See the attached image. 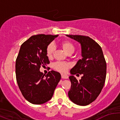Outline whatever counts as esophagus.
<instances>
[{
  "label": "esophagus",
  "instance_id": "obj_1",
  "mask_svg": "<svg viewBox=\"0 0 120 120\" xmlns=\"http://www.w3.org/2000/svg\"><path fill=\"white\" fill-rule=\"evenodd\" d=\"M61 78H62L63 79H67V78H68V75H67L61 74Z\"/></svg>",
  "mask_w": 120,
  "mask_h": 120
}]
</instances>
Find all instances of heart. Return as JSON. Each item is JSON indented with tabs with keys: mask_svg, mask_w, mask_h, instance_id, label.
Returning <instances> with one entry per match:
<instances>
[{
	"mask_svg": "<svg viewBox=\"0 0 120 120\" xmlns=\"http://www.w3.org/2000/svg\"><path fill=\"white\" fill-rule=\"evenodd\" d=\"M60 46L66 54H72L75 51L74 45L71 41L64 40L60 42ZM54 47L52 44H49L46 49V54L49 59L52 58L54 53ZM70 67V64L65 62H57L53 64V68L56 71L61 73L67 72L68 69Z\"/></svg>",
	"mask_w": 120,
	"mask_h": 120,
	"instance_id": "heart-1",
	"label": "heart"
}]
</instances>
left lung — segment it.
Masks as SVG:
<instances>
[{"mask_svg":"<svg viewBox=\"0 0 120 120\" xmlns=\"http://www.w3.org/2000/svg\"><path fill=\"white\" fill-rule=\"evenodd\" d=\"M81 43L82 59L71 70V82L68 95L76 105L86 106L95 101L101 92L106 77V62L101 47L90 37L83 35H67ZM82 74L78 81L73 76Z\"/></svg>","mask_w":120,"mask_h":120,"instance_id":"obj_1","label":"left lung"}]
</instances>
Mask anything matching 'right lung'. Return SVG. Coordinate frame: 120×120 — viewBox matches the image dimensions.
Masks as SVG:
<instances>
[{
    "label": "right lung",
    "instance_id": "add662e5",
    "mask_svg": "<svg viewBox=\"0 0 120 120\" xmlns=\"http://www.w3.org/2000/svg\"><path fill=\"white\" fill-rule=\"evenodd\" d=\"M58 35H33L21 46L15 61L16 79L24 98L34 105L50 100L61 79L59 72L53 70L46 75L40 71L41 66L50 63L46 54L47 46Z\"/></svg>",
    "mask_w": 120,
    "mask_h": 120
}]
</instances>
